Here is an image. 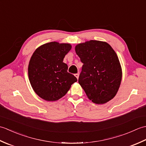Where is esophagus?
<instances>
[{
    "mask_svg": "<svg viewBox=\"0 0 146 146\" xmlns=\"http://www.w3.org/2000/svg\"><path fill=\"white\" fill-rule=\"evenodd\" d=\"M75 76H76V78L77 79H78V78H79V74H78V73L75 74Z\"/></svg>",
    "mask_w": 146,
    "mask_h": 146,
    "instance_id": "1",
    "label": "esophagus"
}]
</instances>
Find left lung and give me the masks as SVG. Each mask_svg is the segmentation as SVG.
<instances>
[{"label":"left lung","instance_id":"1","mask_svg":"<svg viewBox=\"0 0 146 146\" xmlns=\"http://www.w3.org/2000/svg\"><path fill=\"white\" fill-rule=\"evenodd\" d=\"M75 51L83 63L78 83L88 98L96 104L111 100L122 76L116 52L106 42L95 40L77 44Z\"/></svg>","mask_w":146,"mask_h":146}]
</instances>
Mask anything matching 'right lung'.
<instances>
[{
    "label": "right lung",
    "mask_w": 146,
    "mask_h": 146,
    "mask_svg": "<svg viewBox=\"0 0 146 146\" xmlns=\"http://www.w3.org/2000/svg\"><path fill=\"white\" fill-rule=\"evenodd\" d=\"M71 49L70 44L51 42L36 49L29 61L28 76L31 85L39 97L56 101L63 97L76 77L68 72L63 59Z\"/></svg>",
    "instance_id": "1"
}]
</instances>
